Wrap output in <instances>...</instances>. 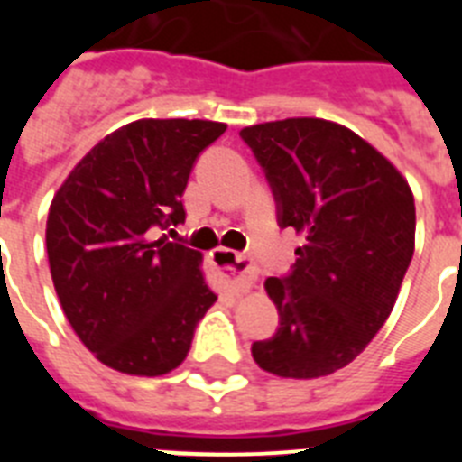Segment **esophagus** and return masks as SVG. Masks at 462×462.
Wrapping results in <instances>:
<instances>
[{
	"instance_id": "1",
	"label": "esophagus",
	"mask_w": 462,
	"mask_h": 462,
	"mask_svg": "<svg viewBox=\"0 0 462 462\" xmlns=\"http://www.w3.org/2000/svg\"><path fill=\"white\" fill-rule=\"evenodd\" d=\"M212 266L226 277L236 293H247L256 287L259 271H256V263L250 256L219 247L217 252H212Z\"/></svg>"
}]
</instances>
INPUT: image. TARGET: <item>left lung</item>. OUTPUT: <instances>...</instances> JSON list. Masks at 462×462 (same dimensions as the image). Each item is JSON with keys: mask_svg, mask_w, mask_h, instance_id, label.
Returning <instances> with one entry per match:
<instances>
[{"mask_svg": "<svg viewBox=\"0 0 462 462\" xmlns=\"http://www.w3.org/2000/svg\"><path fill=\"white\" fill-rule=\"evenodd\" d=\"M303 247L284 280L268 277L280 312L271 340L254 342L261 370L317 379L354 361L389 319L414 254V194L389 159L352 129L321 117L245 126Z\"/></svg>", "mask_w": 462, "mask_h": 462, "instance_id": "8db88e82", "label": "left lung"}]
</instances>
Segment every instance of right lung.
<instances>
[{
  "mask_svg": "<svg viewBox=\"0 0 462 462\" xmlns=\"http://www.w3.org/2000/svg\"><path fill=\"white\" fill-rule=\"evenodd\" d=\"M224 122H129L101 138L55 191L46 222L52 284L94 358L159 377L187 358L194 328L217 300L203 254L152 238L185 222L182 194Z\"/></svg>",
  "mask_w": 462,
  "mask_h": 462,
  "instance_id": "add662e5",
  "label": "right lung"
}]
</instances>
